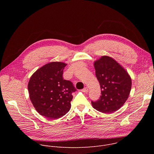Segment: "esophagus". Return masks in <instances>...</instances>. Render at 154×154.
<instances>
[{"label": "esophagus", "instance_id": "1", "mask_svg": "<svg viewBox=\"0 0 154 154\" xmlns=\"http://www.w3.org/2000/svg\"><path fill=\"white\" fill-rule=\"evenodd\" d=\"M82 91L83 92V93H86L88 91V88L85 87V88H84L83 90H82Z\"/></svg>", "mask_w": 154, "mask_h": 154}]
</instances>
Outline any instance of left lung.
Here are the masks:
<instances>
[{"instance_id": "obj_1", "label": "left lung", "mask_w": 154, "mask_h": 154, "mask_svg": "<svg viewBox=\"0 0 154 154\" xmlns=\"http://www.w3.org/2000/svg\"><path fill=\"white\" fill-rule=\"evenodd\" d=\"M96 76L100 83L101 96L91 101L94 108L103 113H113L128 97L131 80L127 71L113 58L103 56L94 63Z\"/></svg>"}]
</instances>
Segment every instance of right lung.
I'll return each mask as SVG.
<instances>
[{"mask_svg":"<svg viewBox=\"0 0 154 154\" xmlns=\"http://www.w3.org/2000/svg\"><path fill=\"white\" fill-rule=\"evenodd\" d=\"M66 64L51 62L38 69L30 77L28 90L30 100L42 116L55 119L66 114L71 108L73 83L63 77Z\"/></svg>","mask_w":154,"mask_h":154,"instance_id":"right-lung-1","label":"right lung"}]
</instances>
